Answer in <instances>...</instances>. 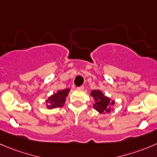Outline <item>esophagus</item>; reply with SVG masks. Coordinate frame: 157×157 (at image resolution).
<instances>
[{
	"label": "esophagus",
	"instance_id": "esophagus-1",
	"mask_svg": "<svg viewBox=\"0 0 157 157\" xmlns=\"http://www.w3.org/2000/svg\"><path fill=\"white\" fill-rule=\"evenodd\" d=\"M77 90H84V86H80L77 88Z\"/></svg>",
	"mask_w": 157,
	"mask_h": 157
}]
</instances>
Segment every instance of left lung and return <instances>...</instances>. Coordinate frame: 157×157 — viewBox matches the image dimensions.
<instances>
[{"label": "left lung", "mask_w": 157, "mask_h": 157, "mask_svg": "<svg viewBox=\"0 0 157 157\" xmlns=\"http://www.w3.org/2000/svg\"><path fill=\"white\" fill-rule=\"evenodd\" d=\"M90 96L94 100V103L93 104L94 109H96L99 113H109L111 112V106L115 104V101L105 96L101 90H92Z\"/></svg>", "instance_id": "8db88e82"}]
</instances>
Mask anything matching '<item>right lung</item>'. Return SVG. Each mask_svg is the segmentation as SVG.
I'll return each mask as SVG.
<instances>
[{
    "mask_svg": "<svg viewBox=\"0 0 157 157\" xmlns=\"http://www.w3.org/2000/svg\"><path fill=\"white\" fill-rule=\"evenodd\" d=\"M70 91L69 88H67L64 90H57L56 93L50 96L48 99L45 101L47 103L46 107L48 109H54L57 107H62L64 106L66 102V100L69 94V92Z\"/></svg>",
    "mask_w": 157,
    "mask_h": 157,
    "instance_id": "right-lung-1",
    "label": "right lung"
}]
</instances>
